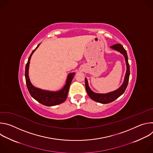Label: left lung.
I'll return each instance as SVG.
<instances>
[{"mask_svg":"<svg viewBox=\"0 0 153 153\" xmlns=\"http://www.w3.org/2000/svg\"><path fill=\"white\" fill-rule=\"evenodd\" d=\"M111 48L119 52H120L121 54H122L125 57V62H126V74L124 78V81L122 85L119 87V88L112 92L106 93V94H99V93H96L93 92L89 87L88 80H87L86 78H85V88L87 93H88V96L90 97L99 103H111L113 101L115 100L116 99H117L119 97H120L125 91L128 81H129V65L128 63V56L126 50L124 49L123 46L119 43H117V44H115L113 46L111 47Z\"/></svg>","mask_w":153,"mask_h":153,"instance_id":"8db88e82","label":"left lung"}]
</instances>
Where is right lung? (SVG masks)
<instances>
[{
  "instance_id": "right-lung-1",
  "label": "right lung",
  "mask_w": 153,
  "mask_h": 153,
  "mask_svg": "<svg viewBox=\"0 0 153 153\" xmlns=\"http://www.w3.org/2000/svg\"><path fill=\"white\" fill-rule=\"evenodd\" d=\"M39 45H40V43L33 51V52L31 53V55L28 58V62L26 65L25 72L26 84L30 95L37 102H39V103H40L43 105L48 106L57 105L64 102L65 100L67 99L70 86L75 73H72L68 75L67 79L66 81V84L65 85V86H63V88L62 89L57 91H50L47 90H43L34 86L31 83L29 78L28 70H29V65H30L31 56L33 55L35 50L39 47Z\"/></svg>"
}]
</instances>
